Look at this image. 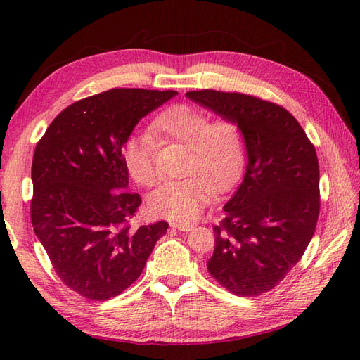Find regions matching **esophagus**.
I'll use <instances>...</instances> for the list:
<instances>
[{
	"instance_id": "34e87169",
	"label": "esophagus",
	"mask_w": 360,
	"mask_h": 360,
	"mask_svg": "<svg viewBox=\"0 0 360 360\" xmlns=\"http://www.w3.org/2000/svg\"><path fill=\"white\" fill-rule=\"evenodd\" d=\"M170 226L173 229H178V231H182V232H188V231H192V229H193V224L181 223V221H173V223H170Z\"/></svg>"
}]
</instances>
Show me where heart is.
<instances>
[{
    "mask_svg": "<svg viewBox=\"0 0 360 360\" xmlns=\"http://www.w3.org/2000/svg\"><path fill=\"white\" fill-rule=\"evenodd\" d=\"M151 131L160 141L179 142L190 150L184 179L170 181L150 196V210L158 217L193 221L218 190L238 179L244 165V141L232 120H212L192 105H173L159 112ZM156 139L150 133L131 136L124 145V160L136 182L153 187L159 182L155 165Z\"/></svg>",
    "mask_w": 360,
    "mask_h": 360,
    "instance_id": "1",
    "label": "heart"
}]
</instances>
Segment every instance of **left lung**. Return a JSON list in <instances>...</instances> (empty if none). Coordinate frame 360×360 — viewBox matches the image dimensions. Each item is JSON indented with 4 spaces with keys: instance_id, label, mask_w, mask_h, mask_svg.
Wrapping results in <instances>:
<instances>
[{
    "instance_id": "1",
    "label": "left lung",
    "mask_w": 360,
    "mask_h": 360,
    "mask_svg": "<svg viewBox=\"0 0 360 360\" xmlns=\"http://www.w3.org/2000/svg\"><path fill=\"white\" fill-rule=\"evenodd\" d=\"M190 101L238 125L248 153L243 182L223 207L207 262L235 295L267 292L300 262L320 212L314 145L283 106L241 93L188 91Z\"/></svg>"
}]
</instances>
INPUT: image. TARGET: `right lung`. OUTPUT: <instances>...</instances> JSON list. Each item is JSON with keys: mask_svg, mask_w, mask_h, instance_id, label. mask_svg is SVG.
Masks as SVG:
<instances>
[{"mask_svg": "<svg viewBox=\"0 0 360 360\" xmlns=\"http://www.w3.org/2000/svg\"><path fill=\"white\" fill-rule=\"evenodd\" d=\"M176 91L110 89L68 106L32 159L30 219L57 275L89 300H110L139 278L168 224L133 229L142 202L128 190L124 145Z\"/></svg>", "mask_w": 360, "mask_h": 360, "instance_id": "right-lung-1", "label": "right lung"}]
</instances>
